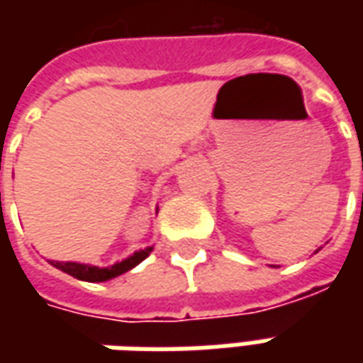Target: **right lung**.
Returning a JSON list of instances; mask_svg holds the SVG:
<instances>
[{
    "label": "right lung",
    "mask_w": 363,
    "mask_h": 363,
    "mask_svg": "<svg viewBox=\"0 0 363 363\" xmlns=\"http://www.w3.org/2000/svg\"><path fill=\"white\" fill-rule=\"evenodd\" d=\"M150 252H151V247H147V249L134 252L130 259L122 260V262H118V264H114V267L111 268L89 267V264H77V262H54V260H52V267L60 268L62 272L69 274V276H74V278H77V280L104 281V280H111V278H116V276H120V274H124L128 272V270H132L134 267H138L145 257H150Z\"/></svg>",
    "instance_id": "obj_1"
}]
</instances>
